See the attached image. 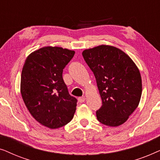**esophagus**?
Instances as JSON below:
<instances>
[{"label": "esophagus", "instance_id": "34e87169", "mask_svg": "<svg viewBox=\"0 0 160 160\" xmlns=\"http://www.w3.org/2000/svg\"><path fill=\"white\" fill-rule=\"evenodd\" d=\"M78 102H81V103H82V102H84V100H85V97L84 96H82V97H80V98H78Z\"/></svg>", "mask_w": 160, "mask_h": 160}]
</instances>
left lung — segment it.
Instances as JSON below:
<instances>
[{
    "mask_svg": "<svg viewBox=\"0 0 160 160\" xmlns=\"http://www.w3.org/2000/svg\"><path fill=\"white\" fill-rule=\"evenodd\" d=\"M83 58L95 75L102 99L97 119L107 126L124 123L138 106L142 93L141 73L124 52L101 45L84 50Z\"/></svg>",
    "mask_w": 160,
    "mask_h": 160,
    "instance_id": "1",
    "label": "left lung"
}]
</instances>
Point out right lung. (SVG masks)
<instances>
[{
  "label": "right lung",
  "instance_id": "add662e5",
  "mask_svg": "<svg viewBox=\"0 0 160 160\" xmlns=\"http://www.w3.org/2000/svg\"><path fill=\"white\" fill-rule=\"evenodd\" d=\"M75 52L62 47H43L26 59L20 90L35 119L51 129L65 126L73 119L77 100L70 95L62 71Z\"/></svg>",
  "mask_w": 160,
  "mask_h": 160
}]
</instances>
